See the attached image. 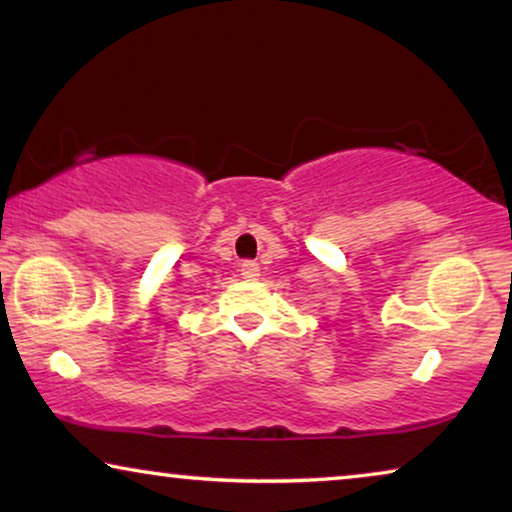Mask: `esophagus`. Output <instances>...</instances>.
Segmentation results:
<instances>
[{
	"mask_svg": "<svg viewBox=\"0 0 512 512\" xmlns=\"http://www.w3.org/2000/svg\"><path fill=\"white\" fill-rule=\"evenodd\" d=\"M240 272H242V275L247 277V279H256L258 275H261V268H258L256 261H242Z\"/></svg>",
	"mask_w": 512,
	"mask_h": 512,
	"instance_id": "34e87169",
	"label": "esophagus"
}]
</instances>
